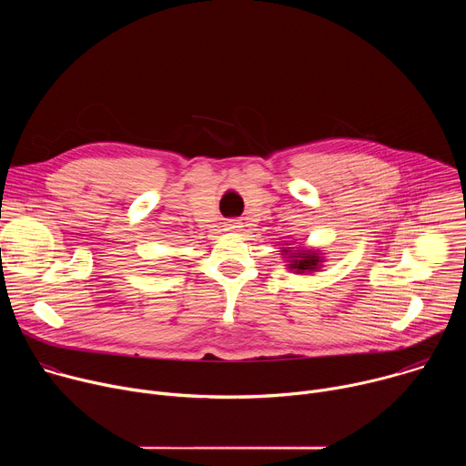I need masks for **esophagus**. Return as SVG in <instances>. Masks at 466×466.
Listing matches in <instances>:
<instances>
[{
	"label": "esophagus",
	"mask_w": 466,
	"mask_h": 466,
	"mask_svg": "<svg viewBox=\"0 0 466 466\" xmlns=\"http://www.w3.org/2000/svg\"><path fill=\"white\" fill-rule=\"evenodd\" d=\"M241 228V223H238V221H230L228 225H227V230H230V232H236V230H239Z\"/></svg>",
	"instance_id": "obj_1"
}]
</instances>
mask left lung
Returning <instances> with one entry per match:
<instances>
[{"label": "left lung", "mask_w": 466, "mask_h": 466, "mask_svg": "<svg viewBox=\"0 0 466 466\" xmlns=\"http://www.w3.org/2000/svg\"><path fill=\"white\" fill-rule=\"evenodd\" d=\"M288 245V243H286ZM282 254H288V268L291 269V271H295L297 275H302V273H311V271H315V269H319L320 268V261H322V258L319 256V252H309V250H297V248H293V247H288V248H284L282 250Z\"/></svg>", "instance_id": "obj_1"}]
</instances>
